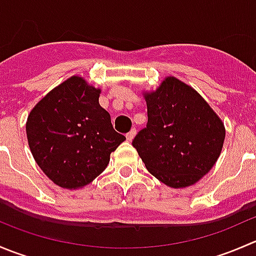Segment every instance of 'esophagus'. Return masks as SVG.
<instances>
[{
  "label": "esophagus",
  "instance_id": "1",
  "mask_svg": "<svg viewBox=\"0 0 256 256\" xmlns=\"http://www.w3.org/2000/svg\"><path fill=\"white\" fill-rule=\"evenodd\" d=\"M135 135H136V128H132L130 132L126 134V138H128V141H132L134 138H135Z\"/></svg>",
  "mask_w": 256,
  "mask_h": 256
}]
</instances>
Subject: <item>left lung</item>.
<instances>
[{"mask_svg":"<svg viewBox=\"0 0 256 256\" xmlns=\"http://www.w3.org/2000/svg\"><path fill=\"white\" fill-rule=\"evenodd\" d=\"M144 96L148 121L132 146L150 174L166 186L194 184L220 156L223 121L192 86L174 76H166Z\"/></svg>","mask_w":256,"mask_h":256,"instance_id":"8db88e82","label":"left lung"}]
</instances>
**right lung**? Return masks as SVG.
I'll list each match as a JSON object with an SVG mask.
<instances>
[{
	"mask_svg": "<svg viewBox=\"0 0 256 256\" xmlns=\"http://www.w3.org/2000/svg\"><path fill=\"white\" fill-rule=\"evenodd\" d=\"M102 90L73 76L30 110L26 132L34 161L53 183L66 190L89 184L126 138L116 132L99 104Z\"/></svg>",
	"mask_w": 256,
	"mask_h": 256,
	"instance_id": "add662e5",
	"label": "right lung"
}]
</instances>
